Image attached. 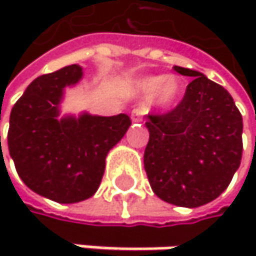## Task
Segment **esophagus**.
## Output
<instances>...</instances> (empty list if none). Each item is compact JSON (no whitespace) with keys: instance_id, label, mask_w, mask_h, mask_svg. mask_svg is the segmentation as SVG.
I'll use <instances>...</instances> for the list:
<instances>
[{"instance_id":"esophagus-1","label":"esophagus","mask_w":256,"mask_h":256,"mask_svg":"<svg viewBox=\"0 0 256 256\" xmlns=\"http://www.w3.org/2000/svg\"><path fill=\"white\" fill-rule=\"evenodd\" d=\"M142 116H144V110H140V108H134V110L132 111V122H133V123H139V122H142Z\"/></svg>"}]
</instances>
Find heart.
<instances>
[{"label":"heart","instance_id":"1","mask_svg":"<svg viewBox=\"0 0 256 256\" xmlns=\"http://www.w3.org/2000/svg\"><path fill=\"white\" fill-rule=\"evenodd\" d=\"M136 93L144 99H156L160 106H172L184 93V82L175 76H151L139 80L134 86Z\"/></svg>","mask_w":256,"mask_h":256}]
</instances>
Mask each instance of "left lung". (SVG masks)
<instances>
[{
    "instance_id": "1",
    "label": "left lung",
    "mask_w": 256,
    "mask_h": 256,
    "mask_svg": "<svg viewBox=\"0 0 256 256\" xmlns=\"http://www.w3.org/2000/svg\"><path fill=\"white\" fill-rule=\"evenodd\" d=\"M174 70L194 80L175 110L146 116L144 166L157 197L198 208L220 197L238 169L243 120L222 86L194 70Z\"/></svg>"
}]
</instances>
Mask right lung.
<instances>
[{"instance_id":"obj_1","label":"right lung","mask_w":256,"mask_h":256,"mask_svg":"<svg viewBox=\"0 0 256 256\" xmlns=\"http://www.w3.org/2000/svg\"><path fill=\"white\" fill-rule=\"evenodd\" d=\"M82 78L80 65L35 78L10 114L8 151L28 188L58 203L92 197L105 158L132 124L128 114L60 116L65 87Z\"/></svg>"}]
</instances>
